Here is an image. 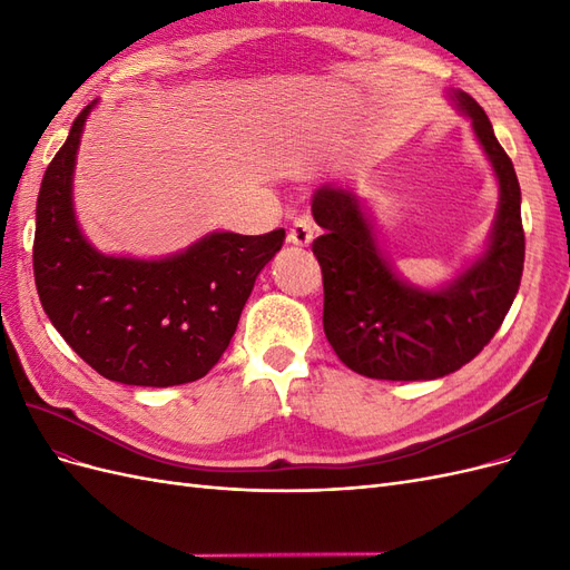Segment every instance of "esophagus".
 Listing matches in <instances>:
<instances>
[{
    "label": "esophagus",
    "instance_id": "34e87169",
    "mask_svg": "<svg viewBox=\"0 0 570 570\" xmlns=\"http://www.w3.org/2000/svg\"><path fill=\"white\" fill-rule=\"evenodd\" d=\"M314 239V223L308 218H297L287 230V243L295 247H308Z\"/></svg>",
    "mask_w": 570,
    "mask_h": 570
}]
</instances>
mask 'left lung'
<instances>
[{
    "mask_svg": "<svg viewBox=\"0 0 570 570\" xmlns=\"http://www.w3.org/2000/svg\"><path fill=\"white\" fill-rule=\"evenodd\" d=\"M452 97L471 118L499 180L490 245L456 281L421 289L396 278L352 189L323 185L312 199L323 228L312 249L323 273L325 337L344 366L375 381H435L459 371L494 337L521 285L519 178L478 101L461 90Z\"/></svg>",
    "mask_w": 570,
    "mask_h": 570,
    "instance_id": "1",
    "label": "left lung"
}]
</instances>
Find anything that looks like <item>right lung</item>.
Instances as JSON below:
<instances>
[{"label": "right lung", "mask_w": 570, "mask_h": 570, "mask_svg": "<svg viewBox=\"0 0 570 570\" xmlns=\"http://www.w3.org/2000/svg\"><path fill=\"white\" fill-rule=\"evenodd\" d=\"M92 107L78 114L40 185L32 268L42 308L71 350L109 381L140 387L199 381L228 350L256 275L283 247L285 230L212 233L157 262L99 254L82 237L71 199Z\"/></svg>", "instance_id": "obj_1"}]
</instances>
